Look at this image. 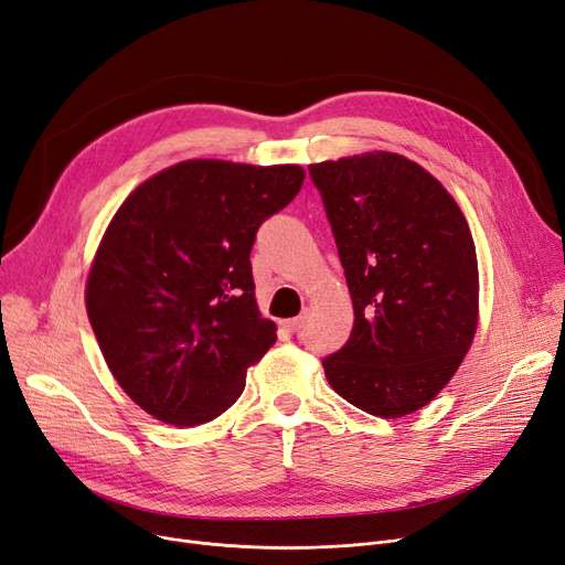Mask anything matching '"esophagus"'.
I'll return each mask as SVG.
<instances>
[{
    "label": "esophagus",
    "instance_id": "obj_1",
    "mask_svg": "<svg viewBox=\"0 0 565 565\" xmlns=\"http://www.w3.org/2000/svg\"><path fill=\"white\" fill-rule=\"evenodd\" d=\"M305 323H307V317H298V319H288V321H284L281 326H284V330H286V332H290V335H296V332H300V330L305 328Z\"/></svg>",
    "mask_w": 565,
    "mask_h": 565
}]
</instances>
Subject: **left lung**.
I'll return each instance as SVG.
<instances>
[{"label":"left lung","mask_w":565,"mask_h":565,"mask_svg":"<svg viewBox=\"0 0 565 565\" xmlns=\"http://www.w3.org/2000/svg\"><path fill=\"white\" fill-rule=\"evenodd\" d=\"M338 242L353 328L323 361L347 403L382 419L426 407L479 323L477 250L461 206L419 162L367 151L309 164Z\"/></svg>","instance_id":"left-lung-1"}]
</instances>
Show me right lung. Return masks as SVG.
Listing matches in <instances>:
<instances>
[{"instance_id": "add662e5", "label": "right lung", "mask_w": 565, "mask_h": 565, "mask_svg": "<svg viewBox=\"0 0 565 565\" xmlns=\"http://www.w3.org/2000/svg\"><path fill=\"white\" fill-rule=\"evenodd\" d=\"M302 181L300 164L183 160L118 206L88 271L86 309L114 380L153 419H216L277 342L248 254L258 225Z\"/></svg>"}]
</instances>
